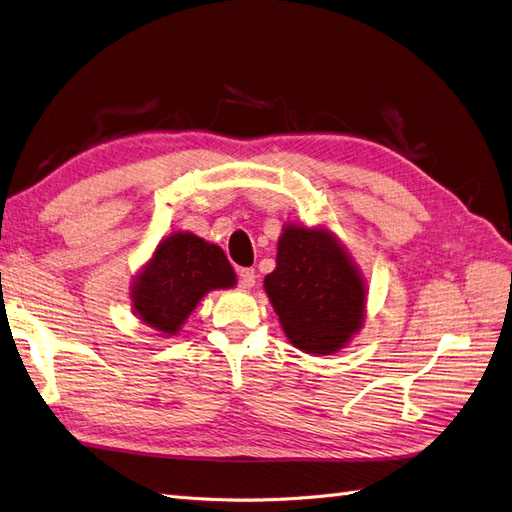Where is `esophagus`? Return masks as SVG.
<instances>
[{
  "label": "esophagus",
  "mask_w": 512,
  "mask_h": 512,
  "mask_svg": "<svg viewBox=\"0 0 512 512\" xmlns=\"http://www.w3.org/2000/svg\"><path fill=\"white\" fill-rule=\"evenodd\" d=\"M239 284L243 288H252L256 284V271L254 269H241L239 271Z\"/></svg>",
  "instance_id": "1"
}]
</instances>
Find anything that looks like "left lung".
<instances>
[{"label":"left lung","mask_w":512,"mask_h":512,"mask_svg":"<svg viewBox=\"0 0 512 512\" xmlns=\"http://www.w3.org/2000/svg\"><path fill=\"white\" fill-rule=\"evenodd\" d=\"M265 290L299 350L329 354L361 327L365 286L327 230L288 226Z\"/></svg>","instance_id":"obj_1"}]
</instances>
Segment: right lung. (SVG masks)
<instances>
[{
  "label": "right lung",
  "mask_w": 512,
  "mask_h": 512,
  "mask_svg": "<svg viewBox=\"0 0 512 512\" xmlns=\"http://www.w3.org/2000/svg\"><path fill=\"white\" fill-rule=\"evenodd\" d=\"M232 284L235 271L218 245L179 232L162 239L138 277L134 309L153 329L173 335L209 290Z\"/></svg>",
  "instance_id": "obj_1"
}]
</instances>
